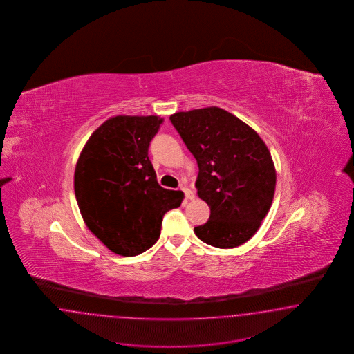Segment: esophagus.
<instances>
[{"mask_svg":"<svg viewBox=\"0 0 354 354\" xmlns=\"http://www.w3.org/2000/svg\"><path fill=\"white\" fill-rule=\"evenodd\" d=\"M182 191L185 194V198L187 200H193L194 198V193L191 191V189H188L187 187H182Z\"/></svg>","mask_w":354,"mask_h":354,"instance_id":"obj_1","label":"esophagus"}]
</instances>
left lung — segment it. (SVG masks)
<instances>
[{
    "label": "left lung",
    "mask_w": 354,
    "mask_h": 354,
    "mask_svg": "<svg viewBox=\"0 0 354 354\" xmlns=\"http://www.w3.org/2000/svg\"><path fill=\"white\" fill-rule=\"evenodd\" d=\"M170 120L197 161V194L210 207L209 221L194 227V234L221 249L247 243L275 193L277 171L266 144L221 107L179 111Z\"/></svg>",
    "instance_id": "left-lung-1"
}]
</instances>
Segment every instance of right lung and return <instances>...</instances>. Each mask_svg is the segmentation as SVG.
I'll return each instance as SVG.
<instances>
[{
  "label": "right lung",
  "instance_id": "right-lung-1",
  "mask_svg": "<svg viewBox=\"0 0 354 354\" xmlns=\"http://www.w3.org/2000/svg\"><path fill=\"white\" fill-rule=\"evenodd\" d=\"M163 119L118 115L91 135L76 162V201L89 231L119 256L148 250L162 218L179 207L182 191L162 188L148 157Z\"/></svg>",
  "mask_w": 354,
  "mask_h": 354
}]
</instances>
